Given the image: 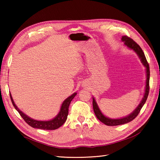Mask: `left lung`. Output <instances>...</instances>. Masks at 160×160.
<instances>
[{
    "mask_svg": "<svg viewBox=\"0 0 160 160\" xmlns=\"http://www.w3.org/2000/svg\"><path fill=\"white\" fill-rule=\"evenodd\" d=\"M122 41L124 42L125 45H127L128 48H130L132 50H134L135 52L137 53L138 55L140 57V58L141 59V61L142 64L147 68V82H146V89H145V93L143 99L141 101V102L139 104V106L136 108L135 109L131 114H130L128 116L123 118H120V119H110L108 118L107 117H105L104 115L101 113V111H100L99 108H98L97 103L96 100H95L94 98H93V111L95 115L97 117V118L101 121L102 123L104 124L108 125V126H118V125H120V124H127L128 122L132 121V120L138 116V115L139 113L140 112L141 108L142 107L144 106V104H145L146 101L147 100V98L148 96V93H149V79H150V69H149V64L147 62V58H146L144 53L143 52V51L141 49V47L139 46L138 44L135 42L133 40L131 39L129 37L125 36H122Z\"/></svg>",
    "mask_w": 160,
    "mask_h": 160,
    "instance_id": "obj_1",
    "label": "left lung"
}]
</instances>
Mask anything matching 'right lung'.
Returning <instances> with one entry per match:
<instances>
[{
    "label": "right lung",
    "mask_w": 160,
    "mask_h": 160,
    "mask_svg": "<svg viewBox=\"0 0 160 160\" xmlns=\"http://www.w3.org/2000/svg\"><path fill=\"white\" fill-rule=\"evenodd\" d=\"M76 93H74L73 94L71 95V96L67 98V99L63 102L62 106H61L59 113L58 114L57 116L55 118H53V120L49 121H38L30 118L28 115L23 113L21 111H20L19 108L16 107V105L13 102L11 94L9 93L12 104L17 110V111L18 112L20 116H21L23 120H25V122H27L30 127H32L33 128L43 129V130H55V129L58 128L60 127H61V126L65 122L67 118L68 112H69V104L71 103V102L73 99V98L76 96Z\"/></svg>",
    "instance_id": "add662e5"
}]
</instances>
